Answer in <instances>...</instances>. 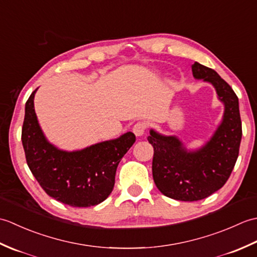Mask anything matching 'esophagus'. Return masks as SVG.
<instances>
[{
  "label": "esophagus",
  "mask_w": 257,
  "mask_h": 257,
  "mask_svg": "<svg viewBox=\"0 0 257 257\" xmlns=\"http://www.w3.org/2000/svg\"><path fill=\"white\" fill-rule=\"evenodd\" d=\"M146 128H147V124L145 122H137L133 128L134 134L137 136V137H141V136H144Z\"/></svg>",
  "instance_id": "34e87169"
}]
</instances>
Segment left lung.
Segmentation results:
<instances>
[{"instance_id": "8db88e82", "label": "left lung", "mask_w": 257, "mask_h": 257, "mask_svg": "<svg viewBox=\"0 0 257 257\" xmlns=\"http://www.w3.org/2000/svg\"><path fill=\"white\" fill-rule=\"evenodd\" d=\"M195 79L211 84L224 105L221 123L201 148L189 150L177 136L150 130L154 147L152 176L162 194L180 201H199L220 190L230 178L242 139L238 98L215 70L195 62Z\"/></svg>"}]
</instances>
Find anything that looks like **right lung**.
Listing matches in <instances>:
<instances>
[{
    "instance_id": "right-lung-1",
    "label": "right lung",
    "mask_w": 257,
    "mask_h": 257,
    "mask_svg": "<svg viewBox=\"0 0 257 257\" xmlns=\"http://www.w3.org/2000/svg\"><path fill=\"white\" fill-rule=\"evenodd\" d=\"M32 92L25 103L22 144L33 176L55 200L75 207L101 203L111 193L121 158L135 141L133 133L101 141L81 150L58 149L45 137L34 109Z\"/></svg>"
}]
</instances>
